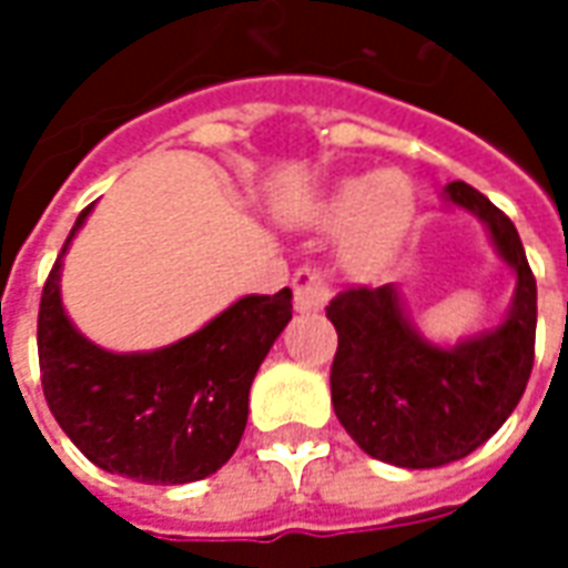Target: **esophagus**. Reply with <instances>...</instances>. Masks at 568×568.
Here are the masks:
<instances>
[{
	"label": "esophagus",
	"mask_w": 568,
	"mask_h": 568,
	"mask_svg": "<svg viewBox=\"0 0 568 568\" xmlns=\"http://www.w3.org/2000/svg\"><path fill=\"white\" fill-rule=\"evenodd\" d=\"M292 288H295L297 313H320V310L328 304V295H332L328 280H325V273H322L316 264L301 267V271L295 273V280H292Z\"/></svg>",
	"instance_id": "esophagus-1"
}]
</instances>
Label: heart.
I'll list each match as a JSON object with an SVG mask.
<instances>
[{"label":"heart","mask_w":568,"mask_h":568,"mask_svg":"<svg viewBox=\"0 0 568 568\" xmlns=\"http://www.w3.org/2000/svg\"><path fill=\"white\" fill-rule=\"evenodd\" d=\"M414 210L417 200L410 179L398 170H381L337 185L322 210V222L328 227H344L341 261L346 267L371 271L398 248Z\"/></svg>","instance_id":"b5f03b06"}]
</instances>
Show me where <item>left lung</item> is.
Masks as SVG:
<instances>
[{"mask_svg": "<svg viewBox=\"0 0 568 568\" xmlns=\"http://www.w3.org/2000/svg\"><path fill=\"white\" fill-rule=\"evenodd\" d=\"M444 200L475 212L517 276L501 325L435 346L407 320L398 285L346 288L325 307L337 328L332 405L362 450L402 468H438L477 450L520 402L536 358V276L511 219L477 187Z\"/></svg>", "mask_w": 568, "mask_h": 568, "instance_id": "obj_1", "label": "left lung"}]
</instances>
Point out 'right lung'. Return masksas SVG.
<instances>
[{
  "mask_svg": "<svg viewBox=\"0 0 568 568\" xmlns=\"http://www.w3.org/2000/svg\"><path fill=\"white\" fill-rule=\"evenodd\" d=\"M39 304V368L51 414L93 465L145 484H191L215 475L243 438L248 389L292 320V292L246 295L200 332L154 353H109L69 322L60 267Z\"/></svg>",
  "mask_w": 568,
  "mask_h": 568,
  "instance_id": "obj_1",
  "label": "right lung"
}]
</instances>
